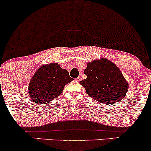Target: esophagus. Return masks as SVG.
I'll list each match as a JSON object with an SVG mask.
<instances>
[{"mask_svg": "<svg viewBox=\"0 0 151 151\" xmlns=\"http://www.w3.org/2000/svg\"><path fill=\"white\" fill-rule=\"evenodd\" d=\"M81 79H82L81 77H80V76H79V77H78L77 78H76V81H78V82H80V81H81Z\"/></svg>", "mask_w": 151, "mask_h": 151, "instance_id": "34e87169", "label": "esophagus"}]
</instances>
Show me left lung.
I'll return each instance as SVG.
<instances>
[{"instance_id":"left-lung-1","label":"left lung","mask_w":151,"mask_h":151,"mask_svg":"<svg viewBox=\"0 0 151 151\" xmlns=\"http://www.w3.org/2000/svg\"><path fill=\"white\" fill-rule=\"evenodd\" d=\"M84 73L87 78L80 81L87 94L105 104L121 101L128 90V83L116 64L105 58L87 64Z\"/></svg>"}]
</instances>
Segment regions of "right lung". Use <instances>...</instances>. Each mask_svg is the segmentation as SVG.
<instances>
[{
    "instance_id": "add662e5",
    "label": "right lung",
    "mask_w": 151,
    "mask_h": 151,
    "mask_svg": "<svg viewBox=\"0 0 151 151\" xmlns=\"http://www.w3.org/2000/svg\"><path fill=\"white\" fill-rule=\"evenodd\" d=\"M73 80L58 63L44 64L31 78L28 94L37 104H46L61 94L64 86Z\"/></svg>"
}]
</instances>
